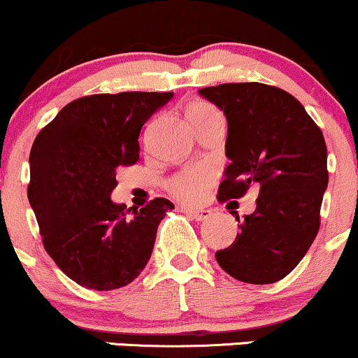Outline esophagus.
<instances>
[{
  "label": "esophagus",
  "instance_id": "34e87169",
  "mask_svg": "<svg viewBox=\"0 0 358 358\" xmlns=\"http://www.w3.org/2000/svg\"><path fill=\"white\" fill-rule=\"evenodd\" d=\"M182 210L190 215L195 220H205L212 215V212L208 208H193V207H182Z\"/></svg>",
  "mask_w": 358,
  "mask_h": 358
}]
</instances>
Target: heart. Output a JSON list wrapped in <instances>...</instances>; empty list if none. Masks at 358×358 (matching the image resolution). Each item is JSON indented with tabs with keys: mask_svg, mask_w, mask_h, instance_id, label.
<instances>
[{
	"mask_svg": "<svg viewBox=\"0 0 358 358\" xmlns=\"http://www.w3.org/2000/svg\"><path fill=\"white\" fill-rule=\"evenodd\" d=\"M210 109H212L210 106L207 104L192 106V108L187 110L188 119ZM212 178H213L212 166L203 165L202 163V165L192 166L188 168V170L182 171V173L175 175L170 182V190L173 192L176 196H180V199L192 202V200L200 199V195H202L205 188L210 185Z\"/></svg>",
	"mask_w": 358,
	"mask_h": 358,
	"instance_id": "1",
	"label": "heart"
}]
</instances>
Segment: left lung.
<instances>
[{"instance_id":"left-lung-1","label":"left lung","mask_w":358,"mask_h":358,"mask_svg":"<svg viewBox=\"0 0 358 358\" xmlns=\"http://www.w3.org/2000/svg\"><path fill=\"white\" fill-rule=\"evenodd\" d=\"M199 94L227 119L231 163L219 199H241L250 185H259L256 210L244 215L236 241L217 250V262L239 281L276 282L296 268L318 234L328 187L322 129L301 102L273 85L220 84Z\"/></svg>"}]
</instances>
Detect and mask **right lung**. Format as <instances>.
I'll list each match as a JSON object with an SVG mask.
<instances>
[{"mask_svg":"<svg viewBox=\"0 0 358 358\" xmlns=\"http://www.w3.org/2000/svg\"><path fill=\"white\" fill-rule=\"evenodd\" d=\"M171 92H119L80 97L35 138L28 200L45 250L77 285L109 291L129 285L150 261L166 199L126 210L110 193L119 166L139 159L145 122Z\"/></svg>","mask_w":358,"mask_h":358,"instance_id":"right-lung-1","label":"right lung"}]
</instances>
